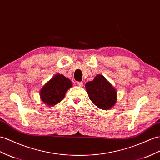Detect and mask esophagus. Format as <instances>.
Wrapping results in <instances>:
<instances>
[{
	"instance_id": "34e87169",
	"label": "esophagus",
	"mask_w": 160,
	"mask_h": 160,
	"mask_svg": "<svg viewBox=\"0 0 160 160\" xmlns=\"http://www.w3.org/2000/svg\"><path fill=\"white\" fill-rule=\"evenodd\" d=\"M77 85L78 86V87H83V83L81 82H78Z\"/></svg>"
}]
</instances>
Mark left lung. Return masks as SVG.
I'll use <instances>...</instances> for the list:
<instances>
[{
  "instance_id": "left-lung-1",
  "label": "left lung",
  "mask_w": 160,
  "mask_h": 160,
  "mask_svg": "<svg viewBox=\"0 0 160 160\" xmlns=\"http://www.w3.org/2000/svg\"><path fill=\"white\" fill-rule=\"evenodd\" d=\"M90 99L97 107L108 110L115 105L117 92L103 76L97 75L92 81L85 84Z\"/></svg>"
}]
</instances>
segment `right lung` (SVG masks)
Instances as JSON below:
<instances>
[{"label": "right lung", "instance_id": "1", "mask_svg": "<svg viewBox=\"0 0 160 160\" xmlns=\"http://www.w3.org/2000/svg\"><path fill=\"white\" fill-rule=\"evenodd\" d=\"M72 83L61 74H56L40 90L41 99L49 106L55 105L63 100L65 92Z\"/></svg>", "mask_w": 160, "mask_h": 160}]
</instances>
